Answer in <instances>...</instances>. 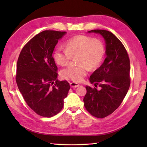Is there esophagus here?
<instances>
[{"mask_svg": "<svg viewBox=\"0 0 147 147\" xmlns=\"http://www.w3.org/2000/svg\"><path fill=\"white\" fill-rule=\"evenodd\" d=\"M70 86L71 88H77V87L79 86V84L78 83H76V82H71Z\"/></svg>", "mask_w": 147, "mask_h": 147, "instance_id": "esophagus-1", "label": "esophagus"}]
</instances>
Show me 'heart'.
I'll use <instances>...</instances> for the list:
<instances>
[{"label": "heart", "instance_id": "obj_1", "mask_svg": "<svg viewBox=\"0 0 147 147\" xmlns=\"http://www.w3.org/2000/svg\"><path fill=\"white\" fill-rule=\"evenodd\" d=\"M105 49L102 42L91 37L80 35L67 40L66 48L59 47L54 52V61L59 65H65L72 57L78 55L76 62L79 65H69L62 69L63 78L75 82L82 80L89 72V67L94 69L102 61Z\"/></svg>", "mask_w": 147, "mask_h": 147}]
</instances>
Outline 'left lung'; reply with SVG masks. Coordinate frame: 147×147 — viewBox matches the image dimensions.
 Segmentation results:
<instances>
[{
	"instance_id": "1",
	"label": "left lung",
	"mask_w": 147,
	"mask_h": 147,
	"mask_svg": "<svg viewBox=\"0 0 147 147\" xmlns=\"http://www.w3.org/2000/svg\"><path fill=\"white\" fill-rule=\"evenodd\" d=\"M88 32L102 36L106 42V58L89 78L91 84L101 89L86 87L84 106L91 115L104 118L119 108L130 88V59L123 44L111 32L105 30Z\"/></svg>"
}]
</instances>
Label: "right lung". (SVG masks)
<instances>
[{
  "instance_id": "obj_1",
  "label": "right lung",
  "mask_w": 147,
  "mask_h": 147,
  "mask_svg": "<svg viewBox=\"0 0 147 147\" xmlns=\"http://www.w3.org/2000/svg\"><path fill=\"white\" fill-rule=\"evenodd\" d=\"M65 32L45 30L32 38L17 60L16 82L24 100L38 115L51 117L60 111L70 86L59 81L53 53Z\"/></svg>"
}]
</instances>
